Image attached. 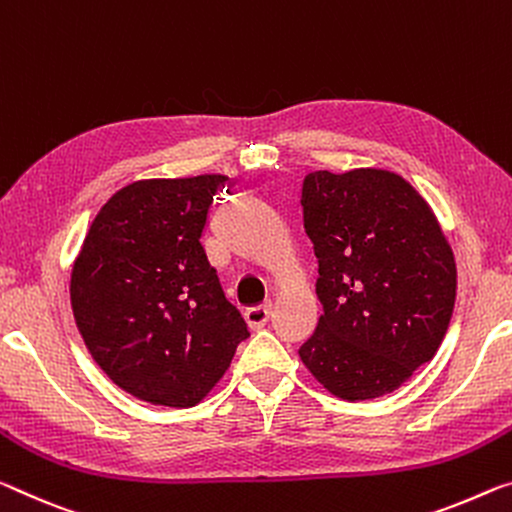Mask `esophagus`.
<instances>
[{"label": "esophagus", "instance_id": "obj_1", "mask_svg": "<svg viewBox=\"0 0 512 512\" xmlns=\"http://www.w3.org/2000/svg\"><path fill=\"white\" fill-rule=\"evenodd\" d=\"M245 318H247V325L251 329H263L272 318V304L267 302L261 306H254V309H247Z\"/></svg>", "mask_w": 512, "mask_h": 512}]
</instances>
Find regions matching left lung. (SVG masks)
<instances>
[{
    "mask_svg": "<svg viewBox=\"0 0 512 512\" xmlns=\"http://www.w3.org/2000/svg\"><path fill=\"white\" fill-rule=\"evenodd\" d=\"M300 203L322 304L300 357L338 398L384 396L444 341L458 286L453 251L428 203L391 171H313Z\"/></svg>",
    "mask_w": 512,
    "mask_h": 512,
    "instance_id": "left-lung-1",
    "label": "left lung"
}]
</instances>
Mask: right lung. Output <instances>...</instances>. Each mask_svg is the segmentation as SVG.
<instances>
[{"label": "right lung", "instance_id": "right-lung-1", "mask_svg": "<svg viewBox=\"0 0 512 512\" xmlns=\"http://www.w3.org/2000/svg\"><path fill=\"white\" fill-rule=\"evenodd\" d=\"M226 176L141 180L116 192L86 233L70 304L98 366L132 396L192 407L249 336L203 249Z\"/></svg>", "mask_w": 512, "mask_h": 512}]
</instances>
